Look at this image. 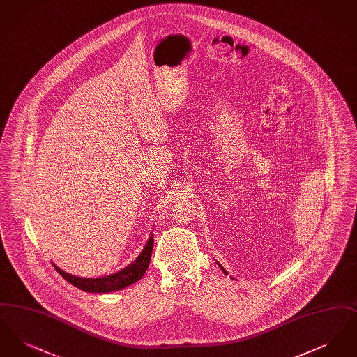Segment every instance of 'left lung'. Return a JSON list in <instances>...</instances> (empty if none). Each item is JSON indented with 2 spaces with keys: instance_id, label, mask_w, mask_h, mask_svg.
I'll use <instances>...</instances> for the list:
<instances>
[{
  "instance_id": "1",
  "label": "left lung",
  "mask_w": 357,
  "mask_h": 357,
  "mask_svg": "<svg viewBox=\"0 0 357 357\" xmlns=\"http://www.w3.org/2000/svg\"><path fill=\"white\" fill-rule=\"evenodd\" d=\"M217 265H218V266H220V268H221L222 272L225 273V274H227V272H226V269H225V268H223V266H222L221 264H220V262H218V261H217Z\"/></svg>"
}]
</instances>
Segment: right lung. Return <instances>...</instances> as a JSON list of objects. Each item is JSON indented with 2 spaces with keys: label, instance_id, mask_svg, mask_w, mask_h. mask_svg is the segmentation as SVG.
Segmentation results:
<instances>
[{
  "label": "right lung",
  "instance_id": "1",
  "mask_svg": "<svg viewBox=\"0 0 357 357\" xmlns=\"http://www.w3.org/2000/svg\"><path fill=\"white\" fill-rule=\"evenodd\" d=\"M153 248V233L151 231L146 246L143 248L140 255L136 257L135 261H132L130 265H127L119 272L105 275V277H98V278H85V277L72 275L69 273L61 271L54 264L52 265L64 280H67L69 284H72L76 288L82 289L88 293H108V291L127 288L135 284L136 281H139L144 275V273L149 269V265H150Z\"/></svg>",
  "mask_w": 357,
  "mask_h": 357
}]
</instances>
